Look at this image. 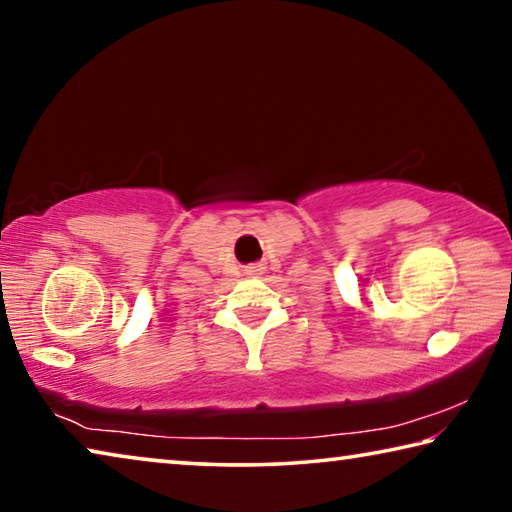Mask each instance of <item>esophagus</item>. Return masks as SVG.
<instances>
[{
    "instance_id": "obj_1",
    "label": "esophagus",
    "mask_w": 512,
    "mask_h": 512,
    "mask_svg": "<svg viewBox=\"0 0 512 512\" xmlns=\"http://www.w3.org/2000/svg\"><path fill=\"white\" fill-rule=\"evenodd\" d=\"M246 273L253 275V277H259V275L264 273V266H262V264H253V266L246 268Z\"/></svg>"
}]
</instances>
